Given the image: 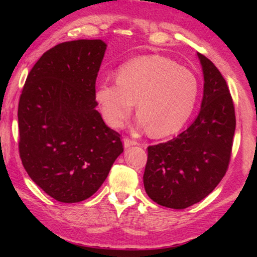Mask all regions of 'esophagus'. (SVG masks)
<instances>
[{
    "label": "esophagus",
    "instance_id": "34e87169",
    "mask_svg": "<svg viewBox=\"0 0 257 257\" xmlns=\"http://www.w3.org/2000/svg\"><path fill=\"white\" fill-rule=\"evenodd\" d=\"M133 145H137V142L133 139H130V138H124V146L127 149L130 146H133Z\"/></svg>",
    "mask_w": 257,
    "mask_h": 257
}]
</instances>
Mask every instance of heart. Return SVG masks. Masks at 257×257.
Instances as JSON below:
<instances>
[{"label": "heart", "instance_id": "1", "mask_svg": "<svg viewBox=\"0 0 257 257\" xmlns=\"http://www.w3.org/2000/svg\"><path fill=\"white\" fill-rule=\"evenodd\" d=\"M199 80L195 73L163 56L135 58L117 71V82L96 86V100L104 120L120 127L137 101L140 124L154 136H167L186 124L195 106Z\"/></svg>", "mask_w": 257, "mask_h": 257}]
</instances>
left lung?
I'll return each mask as SVG.
<instances>
[{"instance_id": "left-lung-1", "label": "left lung", "mask_w": 257, "mask_h": 257, "mask_svg": "<svg viewBox=\"0 0 257 257\" xmlns=\"http://www.w3.org/2000/svg\"><path fill=\"white\" fill-rule=\"evenodd\" d=\"M198 56L205 78L198 117L175 138L147 147L145 191L167 208L185 209L205 199L230 163L236 125L233 98L213 62Z\"/></svg>"}]
</instances>
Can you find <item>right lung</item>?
<instances>
[{"label":"right lung","instance_id":"obj_1","mask_svg":"<svg viewBox=\"0 0 257 257\" xmlns=\"http://www.w3.org/2000/svg\"><path fill=\"white\" fill-rule=\"evenodd\" d=\"M106 44L63 42L30 70L19 101V151L27 173L59 202L98 191L124 151L96 110V79Z\"/></svg>","mask_w":257,"mask_h":257}]
</instances>
